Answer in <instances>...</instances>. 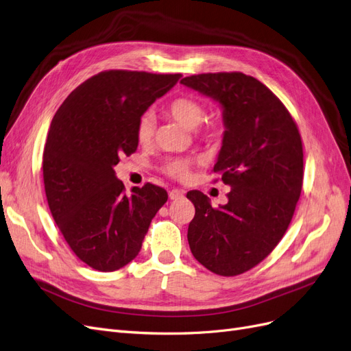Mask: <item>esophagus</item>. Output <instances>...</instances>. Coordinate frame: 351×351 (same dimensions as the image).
<instances>
[{
    "instance_id": "1",
    "label": "esophagus",
    "mask_w": 351,
    "mask_h": 351,
    "mask_svg": "<svg viewBox=\"0 0 351 351\" xmlns=\"http://www.w3.org/2000/svg\"><path fill=\"white\" fill-rule=\"evenodd\" d=\"M185 192L182 189H172L169 191V198L171 199H179V198H184Z\"/></svg>"
}]
</instances>
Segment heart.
Listing matches in <instances>:
<instances>
[{"instance_id": "b5f03b06", "label": "heart", "mask_w": 351, "mask_h": 351, "mask_svg": "<svg viewBox=\"0 0 351 351\" xmlns=\"http://www.w3.org/2000/svg\"><path fill=\"white\" fill-rule=\"evenodd\" d=\"M166 115L169 118H172L173 121L179 122L180 125L188 128V130H194L197 128L199 123L204 121L207 110L206 106L198 101L197 99L192 97H178L172 100L165 109ZM137 140L140 144L145 145L150 144L154 140V134H156V118L152 114V112H147L144 114L137 123ZM206 137H216V130H207ZM188 169H189V162L182 160V159H176L169 162L166 166V172L169 175H172L175 178H185L188 175Z\"/></svg>"}]
</instances>
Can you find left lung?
I'll return each mask as SVG.
<instances>
[{
  "label": "left lung",
  "instance_id": "obj_1",
  "mask_svg": "<svg viewBox=\"0 0 351 351\" xmlns=\"http://www.w3.org/2000/svg\"><path fill=\"white\" fill-rule=\"evenodd\" d=\"M180 83L219 101L226 130L213 172L230 186L217 208L199 191L186 194L195 207L191 252L219 276L242 274L269 255L291 221L303 182L300 134L280 99L251 75L208 73Z\"/></svg>",
  "mask_w": 351,
  "mask_h": 351
}]
</instances>
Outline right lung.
I'll use <instances>...</instances> for the list:
<instances>
[{"mask_svg": "<svg viewBox=\"0 0 351 351\" xmlns=\"http://www.w3.org/2000/svg\"><path fill=\"white\" fill-rule=\"evenodd\" d=\"M180 74L110 70L90 77L64 100L43 150V184L52 217L73 252L110 273L138 255L167 201L153 184L125 194L115 166L137 150V123Z\"/></svg>", "mask_w": 351, "mask_h": 351, "instance_id": "right-lung-1", "label": "right lung"}]
</instances>
